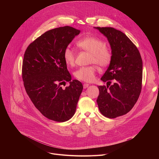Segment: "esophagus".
<instances>
[{
    "label": "esophagus",
    "instance_id": "esophagus-1",
    "mask_svg": "<svg viewBox=\"0 0 159 159\" xmlns=\"http://www.w3.org/2000/svg\"><path fill=\"white\" fill-rule=\"evenodd\" d=\"M89 84H84V85H83V87H84V89H86V88H87L88 87H89Z\"/></svg>",
    "mask_w": 159,
    "mask_h": 159
}]
</instances>
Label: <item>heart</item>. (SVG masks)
<instances>
[{
  "label": "heart",
  "mask_w": 159,
  "mask_h": 159,
  "mask_svg": "<svg viewBox=\"0 0 159 159\" xmlns=\"http://www.w3.org/2000/svg\"><path fill=\"white\" fill-rule=\"evenodd\" d=\"M76 46L80 50L90 53V63H96L104 68L111 62L112 54L111 49L105 46V43L101 39L96 36L83 37L76 42ZM63 59L68 66H74L75 61L74 51L69 47L66 48L63 52ZM97 72L98 69L95 65L82 66L74 72V76L80 81L90 82L94 80Z\"/></svg>",
  "instance_id": "obj_1"
}]
</instances>
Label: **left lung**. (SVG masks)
I'll list each match as a JSON object with an SVG mask.
<instances>
[{
    "label": "left lung",
    "instance_id": "left-lung-1",
    "mask_svg": "<svg viewBox=\"0 0 159 159\" xmlns=\"http://www.w3.org/2000/svg\"><path fill=\"white\" fill-rule=\"evenodd\" d=\"M95 28L107 37L112 54L111 62L101 79L107 82V87L98 86L97 102L103 116L115 118L128 113L140 96L142 59L137 47L123 32L110 27ZM112 81L114 83L111 85Z\"/></svg>",
    "mask_w": 159,
    "mask_h": 159
}]
</instances>
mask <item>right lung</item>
I'll return each mask as SVG.
<instances>
[{
    "instance_id": "add662e5",
    "label": "right lung",
    "mask_w": 159,
    "mask_h": 159,
    "mask_svg": "<svg viewBox=\"0 0 159 159\" xmlns=\"http://www.w3.org/2000/svg\"><path fill=\"white\" fill-rule=\"evenodd\" d=\"M80 31L70 26L45 32L28 47L22 66L26 91L34 106L46 118L57 122L70 120L75 114L83 85L71 80L63 52ZM69 81L63 89L61 85Z\"/></svg>"
}]
</instances>
